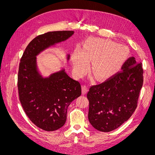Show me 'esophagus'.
<instances>
[{
  "label": "esophagus",
  "instance_id": "1",
  "mask_svg": "<svg viewBox=\"0 0 155 155\" xmlns=\"http://www.w3.org/2000/svg\"><path fill=\"white\" fill-rule=\"evenodd\" d=\"M88 90V87L87 85H82V94L83 95H85L87 94Z\"/></svg>",
  "mask_w": 155,
  "mask_h": 155
}]
</instances>
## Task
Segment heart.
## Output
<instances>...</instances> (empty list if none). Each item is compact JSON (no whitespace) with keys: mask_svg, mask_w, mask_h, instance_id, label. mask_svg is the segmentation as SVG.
<instances>
[{"mask_svg":"<svg viewBox=\"0 0 155 155\" xmlns=\"http://www.w3.org/2000/svg\"><path fill=\"white\" fill-rule=\"evenodd\" d=\"M127 55L128 49L124 45L108 39L91 38L86 41L82 50H75L72 60L75 71L78 74L85 73L88 63L92 60L90 72L96 79L102 80L114 74Z\"/></svg>","mask_w":155,"mask_h":155,"instance_id":"b5f03b06","label":"heart"}]
</instances>
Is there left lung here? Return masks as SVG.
<instances>
[{
	"instance_id": "1",
	"label": "left lung",
	"mask_w": 155,
	"mask_h": 155,
	"mask_svg": "<svg viewBox=\"0 0 155 155\" xmlns=\"http://www.w3.org/2000/svg\"><path fill=\"white\" fill-rule=\"evenodd\" d=\"M142 63L130 57L121 70L99 85L89 88L88 118L94 128L110 132L122 125L137 109L143 85Z\"/></svg>"
}]
</instances>
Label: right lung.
Returning a JSON list of instances; mask_svg holds the SVG:
<instances>
[{
    "mask_svg": "<svg viewBox=\"0 0 155 155\" xmlns=\"http://www.w3.org/2000/svg\"><path fill=\"white\" fill-rule=\"evenodd\" d=\"M73 34L74 31H56L37 36L21 59L17 80L19 100L31 122L44 130L54 131L64 125L68 107L81 96V88L64 69L48 78L42 77L37 70L36 56ZM69 57L68 55L67 59Z\"/></svg>",
    "mask_w": 155,
    "mask_h": 155,
    "instance_id": "right-lung-1",
    "label": "right lung"
}]
</instances>
